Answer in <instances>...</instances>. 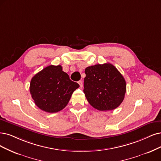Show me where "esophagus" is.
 <instances>
[{
	"mask_svg": "<svg viewBox=\"0 0 161 161\" xmlns=\"http://www.w3.org/2000/svg\"><path fill=\"white\" fill-rule=\"evenodd\" d=\"M78 84H79V85H80V86L81 87H82L83 86H84V84H83V81H82L81 80H80V81H78Z\"/></svg>",
	"mask_w": 161,
	"mask_h": 161,
	"instance_id": "obj_1",
	"label": "esophagus"
}]
</instances>
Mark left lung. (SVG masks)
Listing matches in <instances>:
<instances>
[{
	"label": "left lung",
	"instance_id": "1",
	"mask_svg": "<svg viewBox=\"0 0 161 161\" xmlns=\"http://www.w3.org/2000/svg\"><path fill=\"white\" fill-rule=\"evenodd\" d=\"M84 92L88 102L99 111L114 110L123 102L126 81L117 69L109 63L86 68Z\"/></svg>",
	"mask_w": 161,
	"mask_h": 161
}]
</instances>
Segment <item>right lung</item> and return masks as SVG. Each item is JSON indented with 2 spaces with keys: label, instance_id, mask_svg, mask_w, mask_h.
<instances>
[{
  "label": "right lung",
  "instance_id": "1",
  "mask_svg": "<svg viewBox=\"0 0 161 161\" xmlns=\"http://www.w3.org/2000/svg\"><path fill=\"white\" fill-rule=\"evenodd\" d=\"M79 87L62 71L61 65H50L32 77L30 92L41 110L56 113L67 105L73 92Z\"/></svg>",
  "mask_w": 161,
  "mask_h": 161
}]
</instances>
